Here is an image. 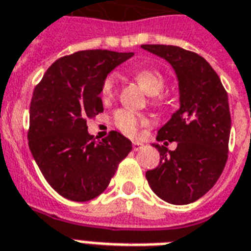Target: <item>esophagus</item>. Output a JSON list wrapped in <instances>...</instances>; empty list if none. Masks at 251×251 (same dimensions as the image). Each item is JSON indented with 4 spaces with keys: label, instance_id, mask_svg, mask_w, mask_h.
<instances>
[{
    "label": "esophagus",
    "instance_id": "34e87169",
    "mask_svg": "<svg viewBox=\"0 0 251 251\" xmlns=\"http://www.w3.org/2000/svg\"><path fill=\"white\" fill-rule=\"evenodd\" d=\"M143 147H144V144H143V143H139V141H133V143H132V148H133V151H139V150H141V148H143Z\"/></svg>",
    "mask_w": 251,
    "mask_h": 251
}]
</instances>
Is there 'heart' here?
<instances>
[{
  "label": "heart",
  "mask_w": 251,
  "mask_h": 251,
  "mask_svg": "<svg viewBox=\"0 0 251 251\" xmlns=\"http://www.w3.org/2000/svg\"><path fill=\"white\" fill-rule=\"evenodd\" d=\"M133 75L150 95H159L165 87V79L157 70L140 69ZM116 82H118V78L115 74H110L104 79L100 91L103 100H111L114 98L115 91H116ZM114 123L122 132L128 136H136L139 128L148 124V119L133 111L119 110L114 115Z\"/></svg>",
  "instance_id": "obj_1"
}]
</instances>
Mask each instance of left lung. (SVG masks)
Wrapping results in <instances>:
<instances>
[{"label": "left lung", "mask_w": 251, "mask_h": 251, "mask_svg": "<svg viewBox=\"0 0 251 251\" xmlns=\"http://www.w3.org/2000/svg\"><path fill=\"white\" fill-rule=\"evenodd\" d=\"M172 66L178 80L180 108L157 131V141H176L177 148L153 144L160 164L146 177L154 195L169 204L195 202L212 189L227 160L231 119L227 92L204 58L178 46L143 45Z\"/></svg>", "instance_id": "left-lung-1"}]
</instances>
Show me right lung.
I'll return each mask as SVG.
<instances>
[{
	"label": "right lung",
	"instance_id": "1",
	"mask_svg": "<svg viewBox=\"0 0 251 251\" xmlns=\"http://www.w3.org/2000/svg\"><path fill=\"white\" fill-rule=\"evenodd\" d=\"M133 52L84 50L59 58L34 88L27 139L46 181L65 199L88 201L104 192L132 143L111 131L97 141L87 119L103 112L101 84Z\"/></svg>",
	"mask_w": 251,
	"mask_h": 251
}]
</instances>
